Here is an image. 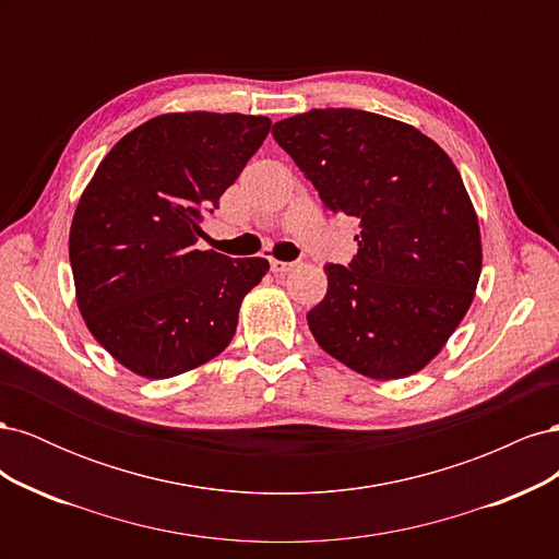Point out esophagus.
<instances>
[{
    "instance_id": "esophagus-1",
    "label": "esophagus",
    "mask_w": 559,
    "mask_h": 559,
    "mask_svg": "<svg viewBox=\"0 0 559 559\" xmlns=\"http://www.w3.org/2000/svg\"><path fill=\"white\" fill-rule=\"evenodd\" d=\"M296 263H289V261H277V259H270V270H273L275 275H282V273H289V270H294Z\"/></svg>"
}]
</instances>
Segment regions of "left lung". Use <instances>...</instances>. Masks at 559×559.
<instances>
[{
	"instance_id": "left-lung-1",
	"label": "left lung",
	"mask_w": 559,
	"mask_h": 559,
	"mask_svg": "<svg viewBox=\"0 0 559 559\" xmlns=\"http://www.w3.org/2000/svg\"><path fill=\"white\" fill-rule=\"evenodd\" d=\"M324 207L359 222L349 265H326L308 312L319 347L373 380L425 368L471 308L483 267L478 214L445 151L361 109H312L273 126Z\"/></svg>"
}]
</instances>
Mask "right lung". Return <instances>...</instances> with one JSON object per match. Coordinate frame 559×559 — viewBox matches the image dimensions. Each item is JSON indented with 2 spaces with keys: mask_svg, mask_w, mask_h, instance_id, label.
<instances>
[{
  "mask_svg": "<svg viewBox=\"0 0 559 559\" xmlns=\"http://www.w3.org/2000/svg\"><path fill=\"white\" fill-rule=\"evenodd\" d=\"M270 118L179 111L130 130L97 165L70 228L76 306L132 373L165 380L222 354L265 259L200 251L202 214L240 177Z\"/></svg>",
  "mask_w": 559,
  "mask_h": 559,
  "instance_id": "1",
  "label": "right lung"
}]
</instances>
